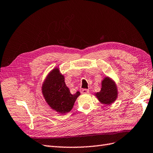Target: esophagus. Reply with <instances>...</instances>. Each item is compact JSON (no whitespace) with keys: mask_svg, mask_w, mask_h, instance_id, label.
Listing matches in <instances>:
<instances>
[{"mask_svg":"<svg viewBox=\"0 0 153 153\" xmlns=\"http://www.w3.org/2000/svg\"><path fill=\"white\" fill-rule=\"evenodd\" d=\"M89 89H81L82 94H88V93H89Z\"/></svg>","mask_w":153,"mask_h":153,"instance_id":"34e87169","label":"esophagus"}]
</instances>
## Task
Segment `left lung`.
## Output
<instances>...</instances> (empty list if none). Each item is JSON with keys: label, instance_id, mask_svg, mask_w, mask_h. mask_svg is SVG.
I'll return each mask as SVG.
<instances>
[{"label": "left lung", "instance_id": "obj_1", "mask_svg": "<svg viewBox=\"0 0 153 153\" xmlns=\"http://www.w3.org/2000/svg\"><path fill=\"white\" fill-rule=\"evenodd\" d=\"M99 100L103 104L109 105L114 102L117 97L116 85L109 78L106 77L102 82L101 90L96 94Z\"/></svg>", "mask_w": 153, "mask_h": 153}]
</instances>
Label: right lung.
Here are the masks:
<instances>
[{"mask_svg":"<svg viewBox=\"0 0 153 153\" xmlns=\"http://www.w3.org/2000/svg\"><path fill=\"white\" fill-rule=\"evenodd\" d=\"M42 93L48 105L60 114L70 111L80 94L79 91L71 94L58 69H54L48 74L43 85Z\"/></svg>","mask_w":153,"mask_h":153,"instance_id":"right-lung-1","label":"right lung"}]
</instances>
